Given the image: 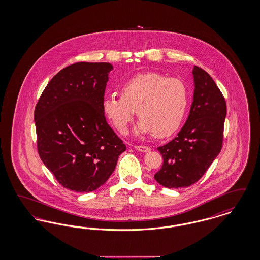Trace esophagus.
<instances>
[{
    "mask_svg": "<svg viewBox=\"0 0 260 260\" xmlns=\"http://www.w3.org/2000/svg\"><path fill=\"white\" fill-rule=\"evenodd\" d=\"M135 148L137 150V151H139V152H149L150 150H151V148L150 147H148V146H143V145H140V146H138V145H136V146H135Z\"/></svg>",
    "mask_w": 260,
    "mask_h": 260,
    "instance_id": "1",
    "label": "esophagus"
}]
</instances>
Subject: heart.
Here are the masks:
<instances>
[{
  "mask_svg": "<svg viewBox=\"0 0 260 260\" xmlns=\"http://www.w3.org/2000/svg\"><path fill=\"white\" fill-rule=\"evenodd\" d=\"M120 95L102 101V110L114 127L124 134L136 110L140 118L136 134L166 137L182 124L188 105V89L177 78L147 72L136 75L120 87Z\"/></svg>",
  "mask_w": 260,
  "mask_h": 260,
  "instance_id": "b5f03b06",
  "label": "heart"
}]
</instances>
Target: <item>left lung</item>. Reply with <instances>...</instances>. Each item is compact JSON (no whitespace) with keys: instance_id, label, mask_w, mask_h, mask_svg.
Wrapping results in <instances>:
<instances>
[{"instance_id":"1","label":"left lung","mask_w":260,"mask_h":260,"mask_svg":"<svg viewBox=\"0 0 260 260\" xmlns=\"http://www.w3.org/2000/svg\"><path fill=\"white\" fill-rule=\"evenodd\" d=\"M192 73L195 88L188 119L176 137L158 148L164 162L154 177L167 188L197 182L222 148L225 99L205 70L194 66Z\"/></svg>"}]
</instances>
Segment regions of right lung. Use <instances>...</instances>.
<instances>
[{
    "instance_id": "add662e5",
    "label": "right lung",
    "mask_w": 260,
    "mask_h": 260,
    "mask_svg": "<svg viewBox=\"0 0 260 260\" xmlns=\"http://www.w3.org/2000/svg\"><path fill=\"white\" fill-rule=\"evenodd\" d=\"M107 62H78L63 68L35 107L39 156L64 188L88 193L103 185L125 151L102 110Z\"/></svg>"
}]
</instances>
